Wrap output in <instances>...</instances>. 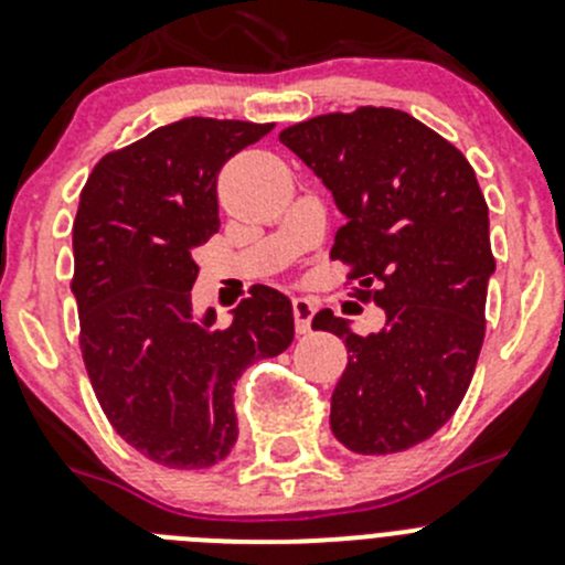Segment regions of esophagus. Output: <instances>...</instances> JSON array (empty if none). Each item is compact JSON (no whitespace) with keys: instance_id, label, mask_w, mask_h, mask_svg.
Masks as SVG:
<instances>
[{"instance_id":"esophagus-1","label":"esophagus","mask_w":565,"mask_h":565,"mask_svg":"<svg viewBox=\"0 0 565 565\" xmlns=\"http://www.w3.org/2000/svg\"><path fill=\"white\" fill-rule=\"evenodd\" d=\"M313 313H317V305L310 302L308 297H294V324H297V333H310Z\"/></svg>"}]
</instances>
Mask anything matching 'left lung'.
I'll use <instances>...</instances> for the list:
<instances>
[{
    "label": "left lung",
    "mask_w": 565,
    "mask_h": 565,
    "mask_svg": "<svg viewBox=\"0 0 565 565\" xmlns=\"http://www.w3.org/2000/svg\"><path fill=\"white\" fill-rule=\"evenodd\" d=\"M279 142L333 193L347 224L330 257L386 313L370 335L330 308L313 317L347 347L330 428L355 454L406 451L451 420L482 350L495 260L479 181L459 148L397 108L322 114Z\"/></svg>",
    "instance_id": "left-lung-1"
}]
</instances>
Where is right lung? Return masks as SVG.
Returning <instances> with one entry per match:
<instances>
[{
  "instance_id": "add662e5",
  "label": "right lung",
  "mask_w": 565,
  "mask_h": 565,
  "mask_svg": "<svg viewBox=\"0 0 565 565\" xmlns=\"http://www.w3.org/2000/svg\"><path fill=\"white\" fill-rule=\"evenodd\" d=\"M274 122L188 117L111 151L81 190L72 294L81 353L111 428L168 468H210L237 439L235 384L294 341V310L268 286L193 317L195 252L218 232V173Z\"/></svg>"
}]
</instances>
